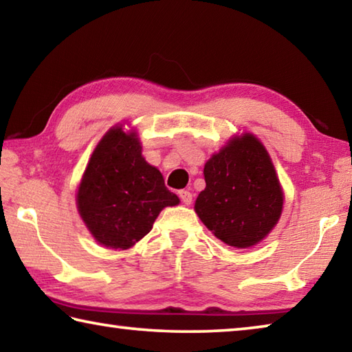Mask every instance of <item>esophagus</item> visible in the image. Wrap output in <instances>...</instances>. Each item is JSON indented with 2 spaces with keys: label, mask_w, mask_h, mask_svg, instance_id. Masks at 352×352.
<instances>
[{
  "label": "esophagus",
  "mask_w": 352,
  "mask_h": 352,
  "mask_svg": "<svg viewBox=\"0 0 352 352\" xmlns=\"http://www.w3.org/2000/svg\"><path fill=\"white\" fill-rule=\"evenodd\" d=\"M178 195H180V199H182V201L184 205H190L192 204V192H189V190H186V189H183V190H180V192H178Z\"/></svg>",
  "instance_id": "obj_1"
}]
</instances>
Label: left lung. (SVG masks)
<instances>
[{"mask_svg": "<svg viewBox=\"0 0 352 352\" xmlns=\"http://www.w3.org/2000/svg\"><path fill=\"white\" fill-rule=\"evenodd\" d=\"M206 188L194 210L211 233L234 248L269 236L283 212L284 190L275 166L256 135H233L205 163Z\"/></svg>", "mask_w": 352, "mask_h": 352, "instance_id": "1", "label": "left lung"}]
</instances>
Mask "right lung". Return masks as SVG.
I'll use <instances>...</instances> for the list:
<instances>
[{"mask_svg":"<svg viewBox=\"0 0 352 352\" xmlns=\"http://www.w3.org/2000/svg\"><path fill=\"white\" fill-rule=\"evenodd\" d=\"M178 204L162 172L142 157L136 130H124V124L111 127L94 147L76 194L90 234L113 250L132 248L166 206Z\"/></svg>","mask_w":352,"mask_h":352,"instance_id":"1","label":"right lung"}]
</instances>
